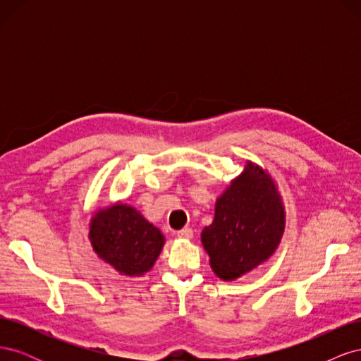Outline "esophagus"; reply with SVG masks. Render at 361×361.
<instances>
[{
	"label": "esophagus",
	"instance_id": "34e87169",
	"mask_svg": "<svg viewBox=\"0 0 361 361\" xmlns=\"http://www.w3.org/2000/svg\"><path fill=\"white\" fill-rule=\"evenodd\" d=\"M178 236L180 239H192V231H191L190 227H183L182 231L178 232Z\"/></svg>",
	"mask_w": 361,
	"mask_h": 361
}]
</instances>
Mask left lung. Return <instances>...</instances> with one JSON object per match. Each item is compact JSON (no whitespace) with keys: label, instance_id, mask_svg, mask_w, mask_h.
<instances>
[{"label":"left lung","instance_id":"obj_1","mask_svg":"<svg viewBox=\"0 0 361 361\" xmlns=\"http://www.w3.org/2000/svg\"><path fill=\"white\" fill-rule=\"evenodd\" d=\"M286 227V209L271 173L245 162L215 202L211 226L200 239L215 276L233 281L276 253Z\"/></svg>","mask_w":361,"mask_h":361}]
</instances>
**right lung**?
<instances>
[{"label": "right lung", "mask_w": 361, "mask_h": 361, "mask_svg": "<svg viewBox=\"0 0 361 361\" xmlns=\"http://www.w3.org/2000/svg\"><path fill=\"white\" fill-rule=\"evenodd\" d=\"M89 239L96 256L126 277H143L166 244L158 227L137 207L120 200L93 212Z\"/></svg>", "instance_id": "add662e5"}]
</instances>
